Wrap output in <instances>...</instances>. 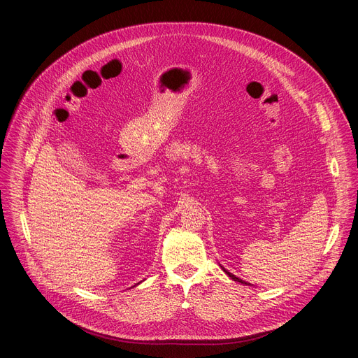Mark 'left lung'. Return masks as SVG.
Masks as SVG:
<instances>
[{"instance_id": "left-lung-1", "label": "left lung", "mask_w": 358, "mask_h": 358, "mask_svg": "<svg viewBox=\"0 0 358 358\" xmlns=\"http://www.w3.org/2000/svg\"><path fill=\"white\" fill-rule=\"evenodd\" d=\"M221 268H222V269H224V272H225V273H227V275H228V276H229V278H231V279H234V280H235V282H239V283H243V285H248V283H246V282H245V280H242V279H239V278H236V276H235V275H232V273H231V272H228V271H227V269H225V268H224V266H221Z\"/></svg>"}]
</instances>
